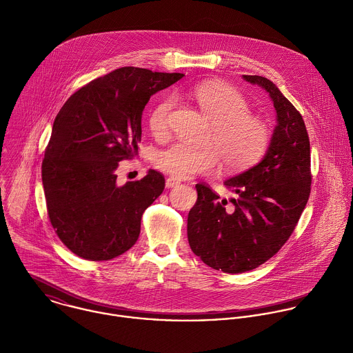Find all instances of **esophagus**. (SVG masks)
I'll list each match as a JSON object with an SVG mask.
<instances>
[{
  "label": "esophagus",
  "mask_w": 353,
  "mask_h": 353,
  "mask_svg": "<svg viewBox=\"0 0 353 353\" xmlns=\"http://www.w3.org/2000/svg\"><path fill=\"white\" fill-rule=\"evenodd\" d=\"M179 184H180V181L177 179H174V177H168L166 179V187L168 188H173V187H176Z\"/></svg>",
  "instance_id": "obj_1"
}]
</instances>
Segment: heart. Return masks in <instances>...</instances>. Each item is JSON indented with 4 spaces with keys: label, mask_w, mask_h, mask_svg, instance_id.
I'll list each match as a JSON object with an SVG mask.
<instances>
[{
    "label": "heart",
    "mask_w": 353,
    "mask_h": 353,
    "mask_svg": "<svg viewBox=\"0 0 353 353\" xmlns=\"http://www.w3.org/2000/svg\"><path fill=\"white\" fill-rule=\"evenodd\" d=\"M188 94L213 125L209 141L216 150L174 143L157 152L154 163L159 170L174 179H190L214 172L219 154L224 168L231 172L248 169L260 161L270 144V128L261 118L249 114V103L238 90L220 83H198ZM173 107L172 97L152 107L148 126L154 136L166 134Z\"/></svg>",
    "instance_id": "obj_1"
}]
</instances>
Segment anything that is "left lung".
I'll return each mask as SVG.
<instances>
[{
	"label": "left lung",
	"instance_id": "obj_1",
	"mask_svg": "<svg viewBox=\"0 0 353 353\" xmlns=\"http://www.w3.org/2000/svg\"><path fill=\"white\" fill-rule=\"evenodd\" d=\"M263 86L276 110L278 125L264 159L228 179L236 198H220L208 184L195 185L188 213L191 250L209 267L227 274L252 271L275 256L293 234L311 194V145L301 114L265 77L243 75Z\"/></svg>",
	"mask_w": 353,
	"mask_h": 353
}]
</instances>
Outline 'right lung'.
<instances>
[{"label": "right lung", "mask_w": 353, "mask_h": 353, "mask_svg": "<svg viewBox=\"0 0 353 353\" xmlns=\"http://www.w3.org/2000/svg\"><path fill=\"white\" fill-rule=\"evenodd\" d=\"M183 77L121 67L82 86L56 115L42 184L49 221L78 257L107 261L136 243L141 216L162 194L165 177L150 170L119 185L115 170L137 154L150 97Z\"/></svg>", "instance_id": "obj_1"}]
</instances>
